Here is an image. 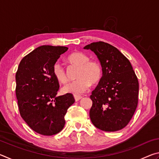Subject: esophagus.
I'll use <instances>...</instances> for the list:
<instances>
[{
  "instance_id": "esophagus-1",
  "label": "esophagus",
  "mask_w": 159,
  "mask_h": 159,
  "mask_svg": "<svg viewBox=\"0 0 159 159\" xmlns=\"http://www.w3.org/2000/svg\"><path fill=\"white\" fill-rule=\"evenodd\" d=\"M81 98H82V96H80V95H74V99L76 102L79 101Z\"/></svg>"
}]
</instances>
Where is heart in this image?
Wrapping results in <instances>:
<instances>
[{
	"label": "heart",
	"instance_id": "obj_1",
	"mask_svg": "<svg viewBox=\"0 0 159 159\" xmlns=\"http://www.w3.org/2000/svg\"><path fill=\"white\" fill-rule=\"evenodd\" d=\"M70 63L79 66L76 75L77 80L70 82L63 86L62 92L80 95L85 93L92 84L100 80L102 76V66L98 61L90 60V57L85 53L77 52L71 54L68 57ZM54 76L59 82L64 83L67 81V74L64 66L60 63H55L52 67Z\"/></svg>",
	"mask_w": 159,
	"mask_h": 159
}]
</instances>
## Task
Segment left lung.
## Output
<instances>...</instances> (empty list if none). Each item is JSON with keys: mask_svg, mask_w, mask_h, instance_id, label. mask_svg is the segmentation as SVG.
I'll return each instance as SVG.
<instances>
[{"mask_svg": "<svg viewBox=\"0 0 159 159\" xmlns=\"http://www.w3.org/2000/svg\"><path fill=\"white\" fill-rule=\"evenodd\" d=\"M84 49L94 52L102 68V76L90 95L91 121L103 131L121 130L130 122L138 103L139 83L133 66L107 43H92Z\"/></svg>", "mask_w": 159, "mask_h": 159, "instance_id": "8db88e82", "label": "left lung"}]
</instances>
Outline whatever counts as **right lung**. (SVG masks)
Returning a JSON list of instances; mask_svg holds the SVG:
<instances>
[{
    "instance_id": "add662e5",
    "label": "right lung",
    "mask_w": 159,
    "mask_h": 159,
    "mask_svg": "<svg viewBox=\"0 0 159 159\" xmlns=\"http://www.w3.org/2000/svg\"><path fill=\"white\" fill-rule=\"evenodd\" d=\"M63 46L42 45L21 60L16 73V97L21 118L34 131L53 135L65 125L64 116L74 103L72 94L57 97L60 88L53 65L67 51Z\"/></svg>"
}]
</instances>
